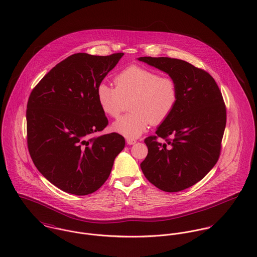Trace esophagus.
I'll list each match as a JSON object with an SVG mask.
<instances>
[{
  "label": "esophagus",
  "instance_id": "1",
  "mask_svg": "<svg viewBox=\"0 0 257 257\" xmlns=\"http://www.w3.org/2000/svg\"><path fill=\"white\" fill-rule=\"evenodd\" d=\"M136 143H137V141L134 140V139H126V144H127L128 146H133V145H135Z\"/></svg>",
  "mask_w": 257,
  "mask_h": 257
}]
</instances>
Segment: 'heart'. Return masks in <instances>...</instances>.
Segmentation results:
<instances>
[{
	"mask_svg": "<svg viewBox=\"0 0 257 257\" xmlns=\"http://www.w3.org/2000/svg\"><path fill=\"white\" fill-rule=\"evenodd\" d=\"M115 88L106 82L97 87V100L102 111L117 117L130 102L131 113L116 119L111 130L128 139L142 136L149 123L163 122L174 110L178 101L176 82L167 76L139 65L123 69L114 78Z\"/></svg>",
	"mask_w": 257,
	"mask_h": 257,
	"instance_id": "1",
	"label": "heart"
}]
</instances>
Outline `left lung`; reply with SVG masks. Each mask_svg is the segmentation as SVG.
Wrapping results in <instances>:
<instances>
[{"label": "left lung", "instance_id": "left-lung-1", "mask_svg": "<svg viewBox=\"0 0 257 257\" xmlns=\"http://www.w3.org/2000/svg\"><path fill=\"white\" fill-rule=\"evenodd\" d=\"M138 59L168 74L178 87L174 110L157 127L156 136L145 140L148 153L141 168L158 189L179 192L202 180L219 159L226 122L223 99L210 74L184 60Z\"/></svg>", "mask_w": 257, "mask_h": 257}]
</instances>
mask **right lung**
I'll use <instances>...</instances> for the list:
<instances>
[{
  "instance_id": "1",
  "label": "right lung",
  "mask_w": 257,
  "mask_h": 257,
  "mask_svg": "<svg viewBox=\"0 0 257 257\" xmlns=\"http://www.w3.org/2000/svg\"><path fill=\"white\" fill-rule=\"evenodd\" d=\"M123 53H76L53 67L28 102V147L37 170L60 190L77 196L97 191L110 176L125 146L111 133L92 135L108 125L97 100V87Z\"/></svg>"
}]
</instances>
